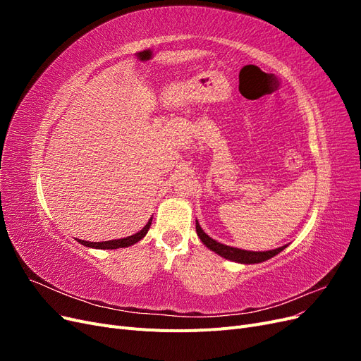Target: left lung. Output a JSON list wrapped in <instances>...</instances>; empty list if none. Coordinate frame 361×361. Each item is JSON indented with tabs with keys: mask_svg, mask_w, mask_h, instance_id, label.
I'll list each match as a JSON object with an SVG mask.
<instances>
[{
	"mask_svg": "<svg viewBox=\"0 0 361 361\" xmlns=\"http://www.w3.org/2000/svg\"><path fill=\"white\" fill-rule=\"evenodd\" d=\"M195 232H197V236L200 238V241L218 256H221L227 260H232V262H238V264H260V262H265L271 257H274L276 255H279L280 251L285 250L288 245H283L274 250H268V251H250V250H241V248H235L231 245H226L215 241L209 235H206L203 232V228L200 227L199 221L195 220Z\"/></svg>",
	"mask_w": 361,
	"mask_h": 361,
	"instance_id": "left-lung-1",
	"label": "left lung"
}]
</instances>
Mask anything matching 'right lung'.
Listing matches in <instances>:
<instances>
[{
  "mask_svg": "<svg viewBox=\"0 0 361 361\" xmlns=\"http://www.w3.org/2000/svg\"><path fill=\"white\" fill-rule=\"evenodd\" d=\"M152 224V216L150 220L147 221V224L141 228L140 232L126 236V238H120V239H113V241H102V243H90V241H82V239H76L80 244H82L84 247H90V248H99V250H116V248H125V247H130L137 244L138 241H141L146 236V233L149 232Z\"/></svg>",
  "mask_w": 361,
  "mask_h": 361,
  "instance_id": "right-lung-1",
  "label": "right lung"
}]
</instances>
